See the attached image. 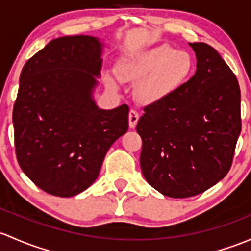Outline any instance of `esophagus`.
I'll return each mask as SVG.
<instances>
[{
    "mask_svg": "<svg viewBox=\"0 0 251 251\" xmlns=\"http://www.w3.org/2000/svg\"><path fill=\"white\" fill-rule=\"evenodd\" d=\"M139 114L136 112V110H130V114H128V125H130L131 128L136 127L137 123H138Z\"/></svg>",
    "mask_w": 251,
    "mask_h": 251,
    "instance_id": "esophagus-1",
    "label": "esophagus"
}]
</instances>
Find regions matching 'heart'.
<instances>
[{
    "label": "heart",
    "mask_w": 251,
    "mask_h": 251,
    "mask_svg": "<svg viewBox=\"0 0 251 251\" xmlns=\"http://www.w3.org/2000/svg\"><path fill=\"white\" fill-rule=\"evenodd\" d=\"M194 71V61L189 52L161 44L121 63L119 75L123 80L138 83L136 96L144 104L163 101L178 91ZM112 88L117 81L108 78Z\"/></svg>",
    "instance_id": "b5f03b06"
}]
</instances>
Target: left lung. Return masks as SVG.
Returning <instances> with one entry per match:
<instances>
[{
	"label": "left lung",
	"instance_id": "obj_1",
	"mask_svg": "<svg viewBox=\"0 0 251 251\" xmlns=\"http://www.w3.org/2000/svg\"><path fill=\"white\" fill-rule=\"evenodd\" d=\"M189 44L196 54L195 75L172 96L147 105L136 127L144 178L173 199L219 183L230 171L242 130L236 75L214 48Z\"/></svg>",
	"mask_w": 251,
	"mask_h": 251
}]
</instances>
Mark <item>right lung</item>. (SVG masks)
Listing matches in <instances>:
<instances>
[{
	"label": "right lung",
	"mask_w": 251,
	"mask_h": 251,
	"mask_svg": "<svg viewBox=\"0 0 251 251\" xmlns=\"http://www.w3.org/2000/svg\"><path fill=\"white\" fill-rule=\"evenodd\" d=\"M102 50L96 37H60L21 71L13 108L17 159L23 172L54 196L88 189L108 149L127 132V104L105 110L94 100Z\"/></svg>",
	"instance_id": "1"
}]
</instances>
